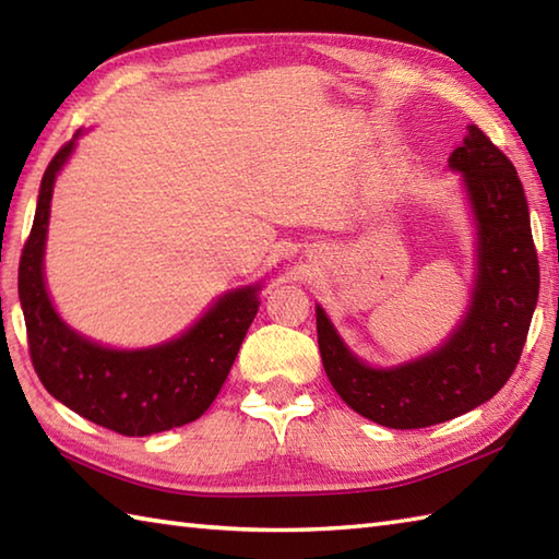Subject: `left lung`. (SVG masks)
Segmentation results:
<instances>
[{"label": "left lung", "instance_id": "8db88e82", "mask_svg": "<svg viewBox=\"0 0 559 559\" xmlns=\"http://www.w3.org/2000/svg\"><path fill=\"white\" fill-rule=\"evenodd\" d=\"M449 170L461 175L476 237L471 298L451 334L418 358L370 365L350 350L324 307H314L331 386L355 413L391 430L447 423L490 401L514 372L538 302V257L514 165L468 124Z\"/></svg>", "mask_w": 559, "mask_h": 559}]
</instances>
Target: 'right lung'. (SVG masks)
Wrapping results in <instances>:
<instances>
[{"mask_svg":"<svg viewBox=\"0 0 559 559\" xmlns=\"http://www.w3.org/2000/svg\"><path fill=\"white\" fill-rule=\"evenodd\" d=\"M83 129L47 165L38 206L19 264V300L28 346L43 386L96 425L146 437L192 423L216 401L259 310L264 281L225 290L182 334L156 346L112 348L69 326L45 281V245L57 175Z\"/></svg>","mask_w":559,"mask_h":559,"instance_id":"right-lung-1","label":"right lung"}]
</instances>
